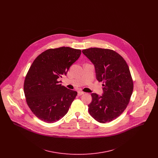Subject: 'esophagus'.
I'll use <instances>...</instances> for the list:
<instances>
[{
	"label": "esophagus",
	"instance_id": "esophagus-1",
	"mask_svg": "<svg viewBox=\"0 0 158 158\" xmlns=\"http://www.w3.org/2000/svg\"><path fill=\"white\" fill-rule=\"evenodd\" d=\"M84 93H85V92H83L82 91H81V90H79V91H78V92H77V94H78V95H79V96L82 95L83 94H84Z\"/></svg>",
	"mask_w": 158,
	"mask_h": 158
}]
</instances>
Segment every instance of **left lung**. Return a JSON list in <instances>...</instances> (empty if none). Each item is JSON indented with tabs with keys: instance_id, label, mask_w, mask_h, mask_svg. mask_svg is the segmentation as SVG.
<instances>
[{
	"instance_id": "1",
	"label": "left lung",
	"mask_w": 158,
	"mask_h": 158,
	"mask_svg": "<svg viewBox=\"0 0 158 158\" xmlns=\"http://www.w3.org/2000/svg\"><path fill=\"white\" fill-rule=\"evenodd\" d=\"M82 53L94 65L96 77L103 82L101 96L92 93L88 105L90 115L99 123L115 120L126 108L133 90L127 64L119 54L110 49L90 48Z\"/></svg>"
}]
</instances>
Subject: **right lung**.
I'll return each instance as SVG.
<instances>
[{"instance_id": "right-lung-1", "label": "right lung", "mask_w": 158, "mask_h": 158, "mask_svg": "<svg viewBox=\"0 0 158 158\" xmlns=\"http://www.w3.org/2000/svg\"><path fill=\"white\" fill-rule=\"evenodd\" d=\"M81 54V50L62 47L47 50L33 61L23 89L27 104L39 119L52 123L68 113L77 93L62 86L58 79L66 75Z\"/></svg>"}]
</instances>
